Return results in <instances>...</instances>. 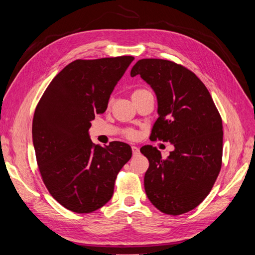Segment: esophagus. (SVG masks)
I'll list each match as a JSON object with an SVG mask.
<instances>
[{
	"label": "esophagus",
	"instance_id": "34e87169",
	"mask_svg": "<svg viewBox=\"0 0 255 255\" xmlns=\"http://www.w3.org/2000/svg\"><path fill=\"white\" fill-rule=\"evenodd\" d=\"M131 150H132V154H133V155H137V154H139V149H138L137 147H134V145H132V147H131Z\"/></svg>",
	"mask_w": 255,
	"mask_h": 255
}]
</instances>
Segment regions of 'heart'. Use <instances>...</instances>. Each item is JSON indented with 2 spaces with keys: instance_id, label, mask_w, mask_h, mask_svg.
Wrapping results in <instances>:
<instances>
[{
  "instance_id": "1",
  "label": "heart",
  "mask_w": 255,
  "mask_h": 255,
  "mask_svg": "<svg viewBox=\"0 0 255 255\" xmlns=\"http://www.w3.org/2000/svg\"><path fill=\"white\" fill-rule=\"evenodd\" d=\"M145 92H149L148 90H145V89H137V90H134L133 92H132V97H136V96H138V95H141V94H143V93H145ZM126 136L128 137V138H130V139H132V138H134L137 136V133H136V131L134 130H132V129H128V130H126Z\"/></svg>"
}]
</instances>
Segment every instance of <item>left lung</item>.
Masks as SVG:
<instances>
[{"instance_id":"1","label":"left lung","mask_w":255,"mask_h":255,"mask_svg":"<svg viewBox=\"0 0 255 255\" xmlns=\"http://www.w3.org/2000/svg\"><path fill=\"white\" fill-rule=\"evenodd\" d=\"M155 92L159 118L150 140L174 145L167 158L152 145L141 153L149 160L144 189L166 215H182L207 197L223 163V121L205 84L191 70L163 59H141L131 69Z\"/></svg>"}]
</instances>
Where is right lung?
Wrapping results in <instances>:
<instances>
[{
    "label": "right lung",
    "instance_id": "right-lung-1",
    "mask_svg": "<svg viewBox=\"0 0 255 255\" xmlns=\"http://www.w3.org/2000/svg\"><path fill=\"white\" fill-rule=\"evenodd\" d=\"M132 56L75 60L48 85L35 110L32 142L42 182L64 208L93 213L113 196L118 172L131 158L127 143L101 147L89 137L91 121L106 111Z\"/></svg>",
    "mask_w": 255,
    "mask_h": 255
}]
</instances>
